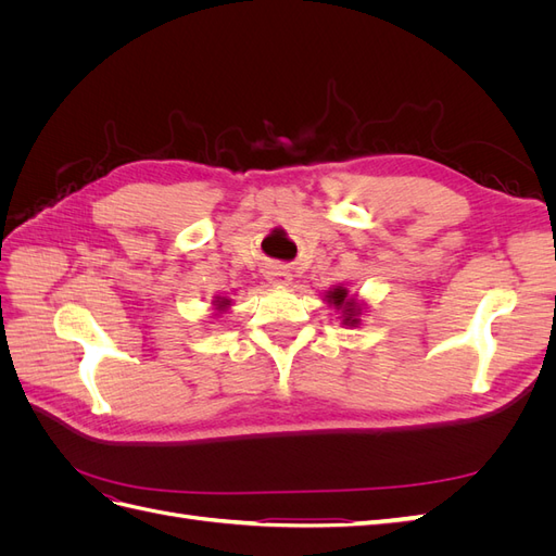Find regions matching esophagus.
<instances>
[{"mask_svg": "<svg viewBox=\"0 0 556 556\" xmlns=\"http://www.w3.org/2000/svg\"><path fill=\"white\" fill-rule=\"evenodd\" d=\"M264 276H266V280H268V282H274V285H288V282L292 280L290 268H288V266H280V264L266 266Z\"/></svg>", "mask_w": 556, "mask_h": 556, "instance_id": "34e87169", "label": "esophagus"}]
</instances>
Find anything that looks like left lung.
<instances>
[{
  "instance_id": "8db88e82",
  "label": "left lung",
  "mask_w": 556,
  "mask_h": 556,
  "mask_svg": "<svg viewBox=\"0 0 556 556\" xmlns=\"http://www.w3.org/2000/svg\"><path fill=\"white\" fill-rule=\"evenodd\" d=\"M327 301L329 304L336 306V311H341L343 315V325H350V327H357L359 325V313H362V306L357 304L355 296H348V290L345 288H336V290H329L327 292Z\"/></svg>"
}]
</instances>
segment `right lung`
Returning <instances> with one entry per match:
<instances>
[{"label":"right lung","instance_id":"obj_1","mask_svg":"<svg viewBox=\"0 0 556 556\" xmlns=\"http://www.w3.org/2000/svg\"><path fill=\"white\" fill-rule=\"evenodd\" d=\"M215 306H217V311H223V308H227V306H229V299H223V296H217V301H215Z\"/></svg>","mask_w":556,"mask_h":556}]
</instances>
